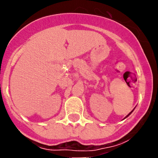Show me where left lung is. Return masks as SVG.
<instances>
[{
  "instance_id": "8db88e82",
  "label": "left lung",
  "mask_w": 158,
  "mask_h": 158,
  "mask_svg": "<svg viewBox=\"0 0 158 158\" xmlns=\"http://www.w3.org/2000/svg\"><path fill=\"white\" fill-rule=\"evenodd\" d=\"M134 109H133V110H132V111H131V112H130V113H129V114H128V115H127V116H126V117H125V118H127V117H128V116H129V115H130V114H131V113H132V111H134Z\"/></svg>"
}]
</instances>
